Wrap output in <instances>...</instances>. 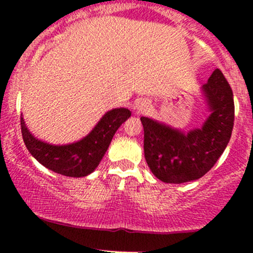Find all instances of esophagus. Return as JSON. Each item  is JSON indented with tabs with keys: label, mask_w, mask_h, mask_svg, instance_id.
<instances>
[{
	"label": "esophagus",
	"mask_w": 253,
	"mask_h": 253,
	"mask_svg": "<svg viewBox=\"0 0 253 253\" xmlns=\"http://www.w3.org/2000/svg\"><path fill=\"white\" fill-rule=\"evenodd\" d=\"M136 109L137 112H139V114H144V112H147L148 109H149V103H148L147 100H141L137 104Z\"/></svg>",
	"instance_id": "1"
}]
</instances>
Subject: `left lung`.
<instances>
[{
    "mask_svg": "<svg viewBox=\"0 0 253 253\" xmlns=\"http://www.w3.org/2000/svg\"><path fill=\"white\" fill-rule=\"evenodd\" d=\"M202 89L211 111L202 128L185 134L141 117L145 160L153 174L164 182L182 183L202 177L230 141L235 106L233 90L223 72L216 68Z\"/></svg>",
    "mask_w": 253,
    "mask_h": 253,
    "instance_id": "1",
    "label": "left lung"
}]
</instances>
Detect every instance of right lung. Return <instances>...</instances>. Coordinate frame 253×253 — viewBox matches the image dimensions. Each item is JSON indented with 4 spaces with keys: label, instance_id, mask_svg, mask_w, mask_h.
<instances>
[{
    "label": "right lung",
    "instance_id": "right-lung-1",
    "mask_svg": "<svg viewBox=\"0 0 253 253\" xmlns=\"http://www.w3.org/2000/svg\"><path fill=\"white\" fill-rule=\"evenodd\" d=\"M129 116L131 111L124 108L106 112L88 136L67 145H51L37 139L28 131L23 117H20V128L25 147L40 164L57 174L82 177L95 170L115 132Z\"/></svg>",
    "mask_w": 253,
    "mask_h": 253
}]
</instances>
